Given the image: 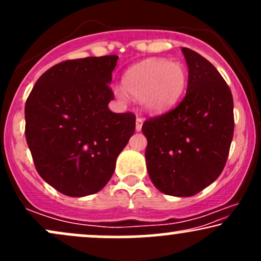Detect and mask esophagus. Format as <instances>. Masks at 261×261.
I'll return each instance as SVG.
<instances>
[{"label": "esophagus", "mask_w": 261, "mask_h": 261, "mask_svg": "<svg viewBox=\"0 0 261 261\" xmlns=\"http://www.w3.org/2000/svg\"><path fill=\"white\" fill-rule=\"evenodd\" d=\"M142 124H143V119L137 118L136 119V131H141V128H142Z\"/></svg>", "instance_id": "34e87169"}]
</instances>
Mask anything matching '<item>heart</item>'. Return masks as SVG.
Segmentation results:
<instances>
[{
  "mask_svg": "<svg viewBox=\"0 0 261 261\" xmlns=\"http://www.w3.org/2000/svg\"><path fill=\"white\" fill-rule=\"evenodd\" d=\"M188 72L180 62L166 59H148L131 66L122 77L124 88L114 89L119 100L127 99V93L141 99L149 113L160 114L172 108L187 88Z\"/></svg>",
  "mask_w": 261,
  "mask_h": 261,
  "instance_id": "heart-1",
  "label": "heart"
}]
</instances>
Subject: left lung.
<instances>
[{
    "label": "left lung",
    "instance_id": "left-lung-1",
    "mask_svg": "<svg viewBox=\"0 0 261 261\" xmlns=\"http://www.w3.org/2000/svg\"><path fill=\"white\" fill-rule=\"evenodd\" d=\"M189 68L184 99L148 118L145 157L149 178L166 195L193 196L220 176L234 131L233 97L211 62L181 47Z\"/></svg>",
    "mask_w": 261,
    "mask_h": 261
}]
</instances>
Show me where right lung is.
<instances>
[{
	"instance_id": "obj_1",
	"label": "right lung",
	"mask_w": 261,
	"mask_h": 261,
	"mask_svg": "<svg viewBox=\"0 0 261 261\" xmlns=\"http://www.w3.org/2000/svg\"><path fill=\"white\" fill-rule=\"evenodd\" d=\"M118 56L67 60L44 72L25 103V139L39 175L67 196L98 193L136 126L113 113L109 87Z\"/></svg>"
}]
</instances>
